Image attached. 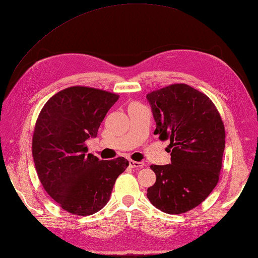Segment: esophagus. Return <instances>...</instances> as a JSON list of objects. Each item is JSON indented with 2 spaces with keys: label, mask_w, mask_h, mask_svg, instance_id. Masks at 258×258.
<instances>
[{
  "label": "esophagus",
  "mask_w": 258,
  "mask_h": 258,
  "mask_svg": "<svg viewBox=\"0 0 258 258\" xmlns=\"http://www.w3.org/2000/svg\"><path fill=\"white\" fill-rule=\"evenodd\" d=\"M129 167L130 168H135V169H141L144 167V163L138 162V161H134V160H130L129 161Z\"/></svg>",
  "instance_id": "esophagus-1"
}]
</instances>
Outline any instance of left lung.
I'll use <instances>...</instances> for the list:
<instances>
[{"label": "left lung", "instance_id": "left-lung-1", "mask_svg": "<svg viewBox=\"0 0 258 258\" xmlns=\"http://www.w3.org/2000/svg\"><path fill=\"white\" fill-rule=\"evenodd\" d=\"M160 140H170L171 163L150 165L157 175L147 197L168 214L197 208L219 182L225 129L207 95L185 84H173L147 95Z\"/></svg>", "mask_w": 258, "mask_h": 258}]
</instances>
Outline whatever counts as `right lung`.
Listing matches in <instances>:
<instances>
[{
  "instance_id": "obj_1",
  "label": "right lung",
  "mask_w": 258,
  "mask_h": 258,
  "mask_svg": "<svg viewBox=\"0 0 258 258\" xmlns=\"http://www.w3.org/2000/svg\"><path fill=\"white\" fill-rule=\"evenodd\" d=\"M118 98L109 91L74 86L50 97L38 114L32 141L38 179L48 196L72 214L100 211L129 165L122 157L99 160L87 154L86 147Z\"/></svg>"
}]
</instances>
